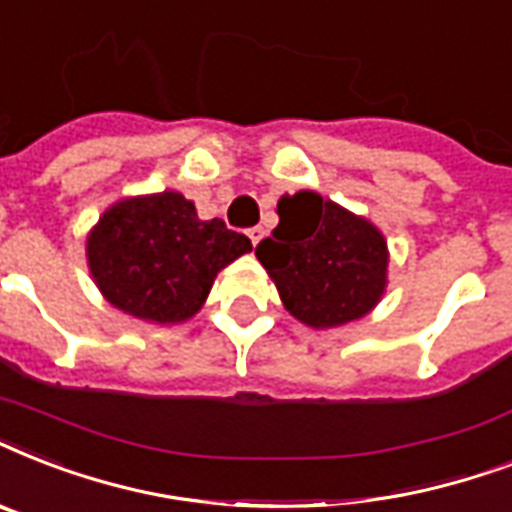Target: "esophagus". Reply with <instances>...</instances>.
<instances>
[{
    "mask_svg": "<svg viewBox=\"0 0 512 512\" xmlns=\"http://www.w3.org/2000/svg\"><path fill=\"white\" fill-rule=\"evenodd\" d=\"M247 236H249V241H252V244H257V241H260L265 236L263 225H255V228H249Z\"/></svg>",
    "mask_w": 512,
    "mask_h": 512,
    "instance_id": "esophagus-1",
    "label": "esophagus"
}]
</instances>
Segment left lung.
Wrapping results in <instances>:
<instances>
[{"mask_svg": "<svg viewBox=\"0 0 512 512\" xmlns=\"http://www.w3.org/2000/svg\"><path fill=\"white\" fill-rule=\"evenodd\" d=\"M297 321L327 329L361 319L385 292L382 233L319 193L279 201V225L255 249Z\"/></svg>", "mask_w": 512, "mask_h": 512, "instance_id": "left-lung-1", "label": "left lung"}]
</instances>
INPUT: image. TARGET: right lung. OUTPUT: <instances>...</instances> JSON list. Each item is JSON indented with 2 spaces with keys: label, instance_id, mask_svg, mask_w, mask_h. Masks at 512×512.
I'll use <instances>...</instances> for the list:
<instances>
[{
  "label": "right lung",
  "instance_id": "obj_1",
  "mask_svg": "<svg viewBox=\"0 0 512 512\" xmlns=\"http://www.w3.org/2000/svg\"><path fill=\"white\" fill-rule=\"evenodd\" d=\"M252 249L220 217L199 220L193 201L175 191L119 201L87 239L95 284L135 319L175 324L207 300L217 271Z\"/></svg>",
  "mask_w": 512,
  "mask_h": 512
}]
</instances>
